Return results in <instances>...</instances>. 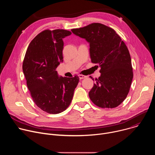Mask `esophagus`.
<instances>
[{
    "label": "esophagus",
    "instance_id": "1",
    "mask_svg": "<svg viewBox=\"0 0 155 155\" xmlns=\"http://www.w3.org/2000/svg\"><path fill=\"white\" fill-rule=\"evenodd\" d=\"M78 77H79V78H80V80H81V79H83V78H86V77H87V76H86V75H81V74H79V75H78Z\"/></svg>",
    "mask_w": 155,
    "mask_h": 155
}]
</instances>
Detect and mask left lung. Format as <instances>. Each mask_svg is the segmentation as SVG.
<instances>
[{
	"instance_id": "left-lung-1",
	"label": "left lung",
	"mask_w": 155,
	"mask_h": 155,
	"mask_svg": "<svg viewBox=\"0 0 155 155\" xmlns=\"http://www.w3.org/2000/svg\"><path fill=\"white\" fill-rule=\"evenodd\" d=\"M71 31L90 43L91 62L101 68V76L89 92L90 99L99 107H118L126 98L133 78L130 56L124 42L113 29L101 23Z\"/></svg>"
}]
</instances>
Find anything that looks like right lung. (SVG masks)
<instances>
[{
	"label": "right lung",
	"mask_w": 155,
	"mask_h": 155,
	"mask_svg": "<svg viewBox=\"0 0 155 155\" xmlns=\"http://www.w3.org/2000/svg\"><path fill=\"white\" fill-rule=\"evenodd\" d=\"M71 34L64 29L42 31L30 43L23 61V73L34 102L50 114L61 113L69 106L79 81L77 75L59 77L56 71L63 61V38Z\"/></svg>",
	"instance_id": "right-lung-1"
}]
</instances>
